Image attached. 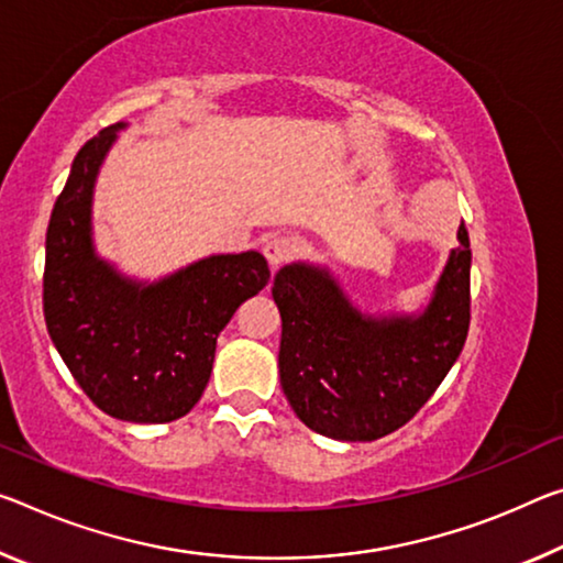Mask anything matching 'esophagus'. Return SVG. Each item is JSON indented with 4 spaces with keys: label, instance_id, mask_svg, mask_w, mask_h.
Returning <instances> with one entry per match:
<instances>
[{
    "label": "esophagus",
    "instance_id": "34e87169",
    "mask_svg": "<svg viewBox=\"0 0 563 563\" xmlns=\"http://www.w3.org/2000/svg\"><path fill=\"white\" fill-rule=\"evenodd\" d=\"M263 250H265L267 263H271L273 267H280V265H285L288 261H292V257H296L298 240L290 238V235L275 233V235H271V238L265 240V247Z\"/></svg>",
    "mask_w": 563,
    "mask_h": 563
}]
</instances>
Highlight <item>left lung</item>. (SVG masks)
Listing matches in <instances>:
<instances>
[{"instance_id": "obj_1", "label": "left lung", "mask_w": 563, "mask_h": 563, "mask_svg": "<svg viewBox=\"0 0 563 563\" xmlns=\"http://www.w3.org/2000/svg\"><path fill=\"white\" fill-rule=\"evenodd\" d=\"M283 318L280 386L308 428L338 441H376L406 426L441 386L471 323V243L459 247L418 318H363L318 267L275 275Z\"/></svg>"}]
</instances>
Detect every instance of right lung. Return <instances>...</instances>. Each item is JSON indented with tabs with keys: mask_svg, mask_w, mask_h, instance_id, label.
Wrapping results in <instances>:
<instances>
[{
	"mask_svg": "<svg viewBox=\"0 0 563 563\" xmlns=\"http://www.w3.org/2000/svg\"><path fill=\"white\" fill-rule=\"evenodd\" d=\"M122 122L87 140L47 228L42 302L52 343L79 388L107 416L175 421L210 380L216 343L240 302L263 290L261 253L212 255L155 285L124 280L95 255L92 187Z\"/></svg>",
	"mask_w": 563,
	"mask_h": 563,
	"instance_id": "right-lung-1",
	"label": "right lung"
}]
</instances>
